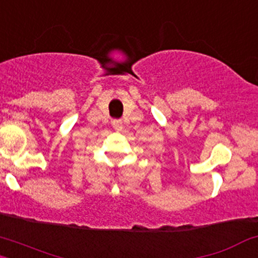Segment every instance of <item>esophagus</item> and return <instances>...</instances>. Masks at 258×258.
I'll use <instances>...</instances> for the list:
<instances>
[{
  "label": "esophagus",
  "instance_id": "obj_1",
  "mask_svg": "<svg viewBox=\"0 0 258 258\" xmlns=\"http://www.w3.org/2000/svg\"><path fill=\"white\" fill-rule=\"evenodd\" d=\"M112 127L116 132H121L122 128H123V124H122L121 120H115L112 122Z\"/></svg>",
  "mask_w": 258,
  "mask_h": 258
}]
</instances>
